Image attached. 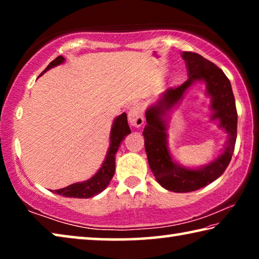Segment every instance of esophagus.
Here are the masks:
<instances>
[{
  "instance_id": "34e87169",
  "label": "esophagus",
  "mask_w": 259,
  "mask_h": 259,
  "mask_svg": "<svg viewBox=\"0 0 259 259\" xmlns=\"http://www.w3.org/2000/svg\"><path fill=\"white\" fill-rule=\"evenodd\" d=\"M128 120L129 123L136 126V128H139L144 123V107L142 104H134L133 106L130 107L128 112Z\"/></svg>"
}]
</instances>
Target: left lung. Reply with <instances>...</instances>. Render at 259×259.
I'll return each instance as SVG.
<instances>
[{"instance_id":"left-lung-1","label":"left lung","mask_w":259,"mask_h":259,"mask_svg":"<svg viewBox=\"0 0 259 259\" xmlns=\"http://www.w3.org/2000/svg\"><path fill=\"white\" fill-rule=\"evenodd\" d=\"M182 57L186 63L188 78L182 85L166 89L159 102L147 108V124L143 131L148 164L153 175L162 187L176 193L196 191L222 176L233 155L238 126L234 95L224 72L195 52L185 51ZM198 80L206 83L207 94L212 97V119L220 120V126L227 131L229 139L225 152L217 159L201 168L190 169L176 164L169 154L164 115L180 101L188 88Z\"/></svg>"}]
</instances>
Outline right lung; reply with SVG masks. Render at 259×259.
Here are the masks:
<instances>
[{
	"label": "right lung",
	"instance_id": "1",
	"mask_svg": "<svg viewBox=\"0 0 259 259\" xmlns=\"http://www.w3.org/2000/svg\"><path fill=\"white\" fill-rule=\"evenodd\" d=\"M65 58L63 56H58L55 60L48 65V67L41 73H46L48 69L57 66V65L63 64ZM40 75V76H41ZM131 130L128 125V120H126V114L122 113L114 120V123L111 130V144H109V148L105 159L104 163L100 166V169L94 177L88 179L85 182L82 183H75L72 184L67 187L60 188V190H56V194L66 196V198H77V199H89L93 196L102 193L105 188L111 182V179L115 172V154L122 140L124 139L126 135H129Z\"/></svg>",
	"mask_w": 259,
	"mask_h": 259
}]
</instances>
